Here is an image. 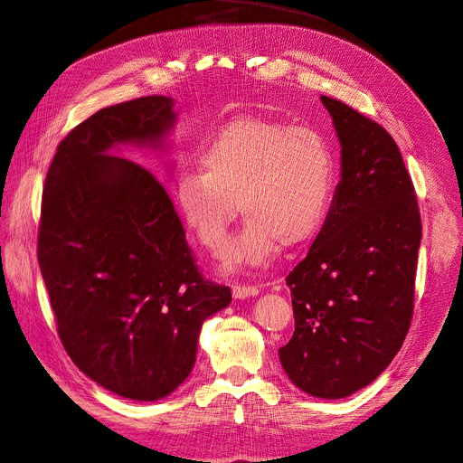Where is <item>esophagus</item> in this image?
Instances as JSON below:
<instances>
[{
    "mask_svg": "<svg viewBox=\"0 0 463 463\" xmlns=\"http://www.w3.org/2000/svg\"><path fill=\"white\" fill-rule=\"evenodd\" d=\"M261 289L258 286H246V283H233L232 293L235 298H246V297H254Z\"/></svg>",
    "mask_w": 463,
    "mask_h": 463,
    "instance_id": "obj_1",
    "label": "esophagus"
}]
</instances>
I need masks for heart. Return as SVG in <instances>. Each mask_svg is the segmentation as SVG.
<instances>
[{
    "mask_svg": "<svg viewBox=\"0 0 463 463\" xmlns=\"http://www.w3.org/2000/svg\"><path fill=\"white\" fill-rule=\"evenodd\" d=\"M200 166L177 175V209L198 242L219 252L237 217L238 200L246 222L228 248L235 269L267 265L279 242L311 241L328 217L335 156L317 129L239 115L203 142Z\"/></svg>",
    "mask_w": 463,
    "mask_h": 463,
    "instance_id": "obj_1",
    "label": "heart"
}]
</instances>
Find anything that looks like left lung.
<instances>
[{
  "instance_id": "1",
  "label": "left lung",
  "mask_w": 463,
  "mask_h": 463,
  "mask_svg": "<svg viewBox=\"0 0 463 463\" xmlns=\"http://www.w3.org/2000/svg\"><path fill=\"white\" fill-rule=\"evenodd\" d=\"M341 140V182L323 230L289 272L295 332L278 354L306 393L343 399L401 350L413 317L420 213L397 142L321 96Z\"/></svg>"
}]
</instances>
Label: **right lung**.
<instances>
[{"label":"right lung","mask_w":463,"mask_h":463,"mask_svg":"<svg viewBox=\"0 0 463 463\" xmlns=\"http://www.w3.org/2000/svg\"><path fill=\"white\" fill-rule=\"evenodd\" d=\"M172 105L154 94L99 109L59 142L43 191L37 258L59 339L80 371L133 401L189 376L202 323L232 300L202 274L156 174L109 154L159 142Z\"/></svg>","instance_id":"add662e5"}]
</instances>
